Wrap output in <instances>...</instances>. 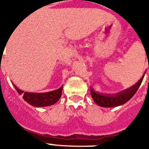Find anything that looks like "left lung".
<instances>
[{
	"instance_id": "1",
	"label": "left lung",
	"mask_w": 149,
	"mask_h": 149,
	"mask_svg": "<svg viewBox=\"0 0 149 149\" xmlns=\"http://www.w3.org/2000/svg\"><path fill=\"white\" fill-rule=\"evenodd\" d=\"M137 82V84L133 85L128 89L121 91L116 94H101L97 93L91 88V96L93 99L94 102L99 106L104 108H111L122 105L131 99L136 93L141 84V81Z\"/></svg>"
}]
</instances>
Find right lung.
<instances>
[{"label": "right lung", "mask_w": 149, "mask_h": 149, "mask_svg": "<svg viewBox=\"0 0 149 149\" xmlns=\"http://www.w3.org/2000/svg\"><path fill=\"white\" fill-rule=\"evenodd\" d=\"M14 85V84H13ZM16 90L20 95H23V99H24L27 103L34 107H45L52 105L56 103L59 99L61 97L62 89H63V85L61 87L56 89V90L52 91V92H48V93H28L19 89L17 86H15Z\"/></svg>", "instance_id": "obj_1"}]
</instances>
